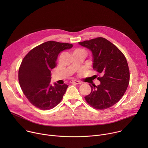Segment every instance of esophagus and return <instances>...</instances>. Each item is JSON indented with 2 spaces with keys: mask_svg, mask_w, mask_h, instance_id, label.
Segmentation results:
<instances>
[{
  "mask_svg": "<svg viewBox=\"0 0 148 148\" xmlns=\"http://www.w3.org/2000/svg\"><path fill=\"white\" fill-rule=\"evenodd\" d=\"M70 83L71 84H80L81 82H79V81L77 80H72L70 81Z\"/></svg>",
  "mask_w": 148,
  "mask_h": 148,
  "instance_id": "obj_1",
  "label": "esophagus"
}]
</instances>
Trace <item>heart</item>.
Masks as SVG:
<instances>
[{
  "label": "heart",
  "instance_id": "b5f03b06",
  "mask_svg": "<svg viewBox=\"0 0 148 148\" xmlns=\"http://www.w3.org/2000/svg\"><path fill=\"white\" fill-rule=\"evenodd\" d=\"M74 51H84L83 50H82V49H76V50H74ZM85 52V51H84Z\"/></svg>",
  "mask_w": 148,
  "mask_h": 148
}]
</instances>
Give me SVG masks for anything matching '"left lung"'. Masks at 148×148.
Instances as JSON below:
<instances>
[{
  "label": "left lung",
  "instance_id": "1",
  "mask_svg": "<svg viewBox=\"0 0 148 148\" xmlns=\"http://www.w3.org/2000/svg\"><path fill=\"white\" fill-rule=\"evenodd\" d=\"M91 50L92 68L101 74L97 86H91V93L85 97L94 108L105 110L118 102L124 95L130 82V70L123 54L110 41L98 37L79 42Z\"/></svg>",
  "mask_w": 148,
  "mask_h": 148
}]
</instances>
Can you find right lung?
Masks as SVG:
<instances>
[{
  "label": "right lung",
  "mask_w": 148,
  "mask_h": 148,
  "mask_svg": "<svg viewBox=\"0 0 148 148\" xmlns=\"http://www.w3.org/2000/svg\"><path fill=\"white\" fill-rule=\"evenodd\" d=\"M69 43L49 41L31 50L18 70L21 88L30 102L43 110L53 108L61 101L68 85L50 84L51 71L60 53L73 47Z\"/></svg>",
  "instance_id": "add662e5"
}]
</instances>
